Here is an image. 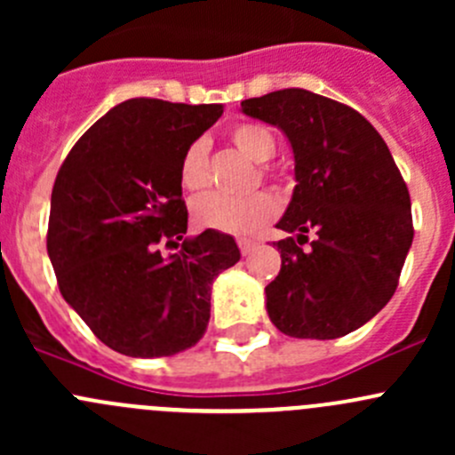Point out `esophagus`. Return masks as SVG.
Listing matches in <instances>:
<instances>
[{"label": "esophagus", "mask_w": 455, "mask_h": 455, "mask_svg": "<svg viewBox=\"0 0 455 455\" xmlns=\"http://www.w3.org/2000/svg\"><path fill=\"white\" fill-rule=\"evenodd\" d=\"M237 244H240L242 255H249L251 251L255 249V242H251V240H240V242H237Z\"/></svg>", "instance_id": "34e87169"}]
</instances>
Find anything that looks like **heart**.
Instances as JSON below:
<instances>
[{"label": "heart", "mask_w": 455, "mask_h": 455, "mask_svg": "<svg viewBox=\"0 0 455 455\" xmlns=\"http://www.w3.org/2000/svg\"><path fill=\"white\" fill-rule=\"evenodd\" d=\"M228 139L233 145L259 164L261 180H275V172L266 164V160L273 158L275 134L266 125L259 123H237L228 132ZM180 185L187 191H200L209 185V147L204 140H194L185 149L180 158V169H178ZM279 206L277 200L266 191L246 196V198H227L220 194H204L191 202V220L196 227L209 228V231L228 233V235H251L259 231L261 227L275 220Z\"/></svg>", "instance_id": "b5f03b06"}]
</instances>
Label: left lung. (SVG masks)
<instances>
[{
	"label": "left lung",
	"instance_id": "left-lung-1",
	"mask_svg": "<svg viewBox=\"0 0 455 455\" xmlns=\"http://www.w3.org/2000/svg\"><path fill=\"white\" fill-rule=\"evenodd\" d=\"M277 125L295 154L292 200L275 242L282 270L266 286L277 330L337 339L379 313L398 286L414 240L405 180L379 132L350 105L288 87L242 100Z\"/></svg>",
	"mask_w": 455,
	"mask_h": 455
}]
</instances>
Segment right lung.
I'll list each match as a JSON object with an SVG mask.
<instances>
[{
	"label": "right lung",
	"instance_id": "obj_1",
	"mask_svg": "<svg viewBox=\"0 0 455 455\" xmlns=\"http://www.w3.org/2000/svg\"><path fill=\"white\" fill-rule=\"evenodd\" d=\"M220 116L222 105L130 99L99 118L59 169L48 220L59 291L121 355L151 359L196 346L209 325L211 282L240 259L220 231L185 240L180 158ZM163 245L181 251L164 258Z\"/></svg>",
	"mask_w": 455,
	"mask_h": 455
}]
</instances>
